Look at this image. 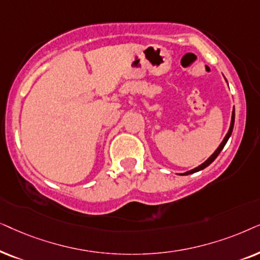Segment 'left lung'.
I'll return each instance as SVG.
<instances>
[{"label":"left lung","mask_w":260,"mask_h":260,"mask_svg":"<svg viewBox=\"0 0 260 260\" xmlns=\"http://www.w3.org/2000/svg\"><path fill=\"white\" fill-rule=\"evenodd\" d=\"M234 119H235V110L233 109V112H232V120H231V126H230V129H228V133L226 134V137H224V139L222 140V143L220 144V146L216 148V151L214 152V153L210 155V157L207 159V160L203 162V164H201L200 166H197V168H195V169H192V170H190V171H188V172H184V174H181L182 176H184V175H190V174H193V172H197V171H201V170H203V169L205 168H207V166L208 165H210L212 164V162L215 160L216 159V157L217 155L220 154V152L222 151V148L224 147V145H226V143L228 141V139H230V137H231V134H232V132H233V127H234Z\"/></svg>","instance_id":"left-lung-1"}]
</instances>
